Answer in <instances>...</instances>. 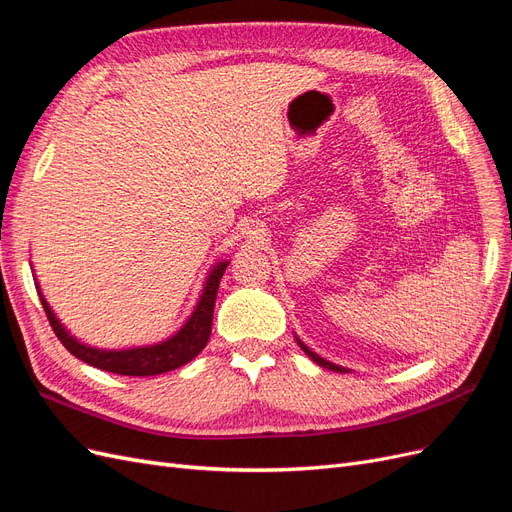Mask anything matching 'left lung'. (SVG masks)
I'll return each mask as SVG.
<instances>
[{
    "instance_id": "8db88e82",
    "label": "left lung",
    "mask_w": 512,
    "mask_h": 512,
    "mask_svg": "<svg viewBox=\"0 0 512 512\" xmlns=\"http://www.w3.org/2000/svg\"><path fill=\"white\" fill-rule=\"evenodd\" d=\"M294 339H297V344L301 346V350L309 356V359H312L316 365H320V367H324V369H331V371H337V374H348V371L350 369H346V367H342V365H335V363H331V361H324L322 359V356H318L316 352H312V350H309L303 342H301V339L297 337V335H294Z\"/></svg>"
}]
</instances>
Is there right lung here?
<instances>
[{
	"instance_id": "right-lung-1",
	"label": "right lung",
	"mask_w": 512,
	"mask_h": 512,
	"mask_svg": "<svg viewBox=\"0 0 512 512\" xmlns=\"http://www.w3.org/2000/svg\"><path fill=\"white\" fill-rule=\"evenodd\" d=\"M228 262L230 260H218L209 269L192 314L185 318L181 327L173 335L162 339V342L147 344V346L96 348V346L83 344L81 339H76L55 316L49 301L44 299L38 282H36V290L46 312V318H49L55 335L59 337V342L64 344L66 350L74 354L76 359H81L87 365H94L98 369L111 371V374L145 378V376H158V374H166V371H173L185 363H190L194 356L203 352L211 335L215 297H218L220 280L228 267Z\"/></svg>"
}]
</instances>
